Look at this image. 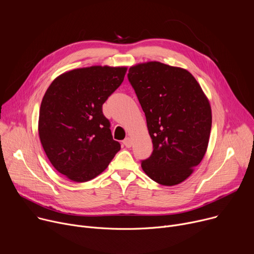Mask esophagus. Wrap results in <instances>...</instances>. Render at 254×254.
<instances>
[{"instance_id":"obj_1","label":"esophagus","mask_w":254,"mask_h":254,"mask_svg":"<svg viewBox=\"0 0 254 254\" xmlns=\"http://www.w3.org/2000/svg\"><path fill=\"white\" fill-rule=\"evenodd\" d=\"M124 142V144L125 146L127 147V148H130L131 147V138L130 137H127V138H125V140L123 141Z\"/></svg>"}]
</instances>
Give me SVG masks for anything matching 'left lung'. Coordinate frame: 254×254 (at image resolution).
Here are the masks:
<instances>
[{
	"mask_svg": "<svg viewBox=\"0 0 254 254\" xmlns=\"http://www.w3.org/2000/svg\"><path fill=\"white\" fill-rule=\"evenodd\" d=\"M127 78L146 115L152 155L141 168L155 182L182 183L202 161L212 125L209 100L186 69L151 61L131 66Z\"/></svg>",
	"mask_w": 254,
	"mask_h": 254,
	"instance_id": "1",
	"label": "left lung"
}]
</instances>
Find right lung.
<instances>
[{"label":"right lung","mask_w":254,"mask_h":254,"mask_svg":"<svg viewBox=\"0 0 254 254\" xmlns=\"http://www.w3.org/2000/svg\"><path fill=\"white\" fill-rule=\"evenodd\" d=\"M127 67L71 70L50 84L41 102L39 136L53 167L74 182L100 173L121 150L102 104L122 84Z\"/></svg>","instance_id":"right-lung-1"}]
</instances>
